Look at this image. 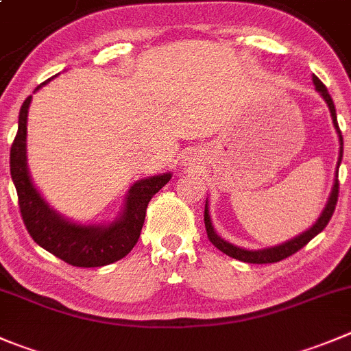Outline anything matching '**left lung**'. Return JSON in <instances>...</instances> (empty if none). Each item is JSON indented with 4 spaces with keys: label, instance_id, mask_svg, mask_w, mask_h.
Returning <instances> with one entry per match:
<instances>
[{
    "label": "left lung",
    "instance_id": "8db88e82",
    "mask_svg": "<svg viewBox=\"0 0 351 351\" xmlns=\"http://www.w3.org/2000/svg\"><path fill=\"white\" fill-rule=\"evenodd\" d=\"M312 80H314L315 89L321 93V96L324 97V101L328 103L329 111H331V117H332V123H335L336 132H338V137H339L338 168H339V162H341V158H343V137H341V130H339V127H338V120H336L335 103H332L331 96H329L328 89H326V85L322 84V82L319 80L315 75L312 77ZM338 193H339V183H338V178H336L335 185H332L331 197H329V200H328V206H326V209L322 210L321 217L315 221L314 226H312L311 230L305 231V233H302L300 237H297V238H293V240L287 241V243L278 245V247L264 248V250H245V248L234 247V245L228 243V241H224L223 238L217 237L216 231H214V228H213V223H210L209 207H207V202H206V209H204V223H206L207 238H209L210 243H213L216 248H219L223 254L230 255V257H233V258H238V261H241V262H248V264H273V262H280V261H283V258L293 255L295 252H298L300 248H304L305 245H307L308 241H311L312 238L315 237V234H319L322 230H324L326 226H328L329 219H331L332 213H335V209H336V202H338Z\"/></svg>",
    "mask_w": 351,
    "mask_h": 351
}]
</instances>
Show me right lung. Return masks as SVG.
<instances>
[{
    "mask_svg": "<svg viewBox=\"0 0 351 351\" xmlns=\"http://www.w3.org/2000/svg\"><path fill=\"white\" fill-rule=\"evenodd\" d=\"M51 80V78H49ZM37 85L40 89L47 82ZM32 96L23 101L19 114V132L10 149V173L15 183L23 224L37 245L75 267H101L123 258L141 237L145 209L152 195L159 192L171 175L151 176L135 183L127 195V206L118 221L110 226H82L54 213L30 182L27 171L25 137L27 113Z\"/></svg>",
    "mask_w": 351,
    "mask_h": 351,
    "instance_id": "add662e5",
    "label": "right lung"
}]
</instances>
